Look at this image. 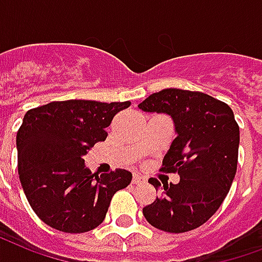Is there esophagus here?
<instances>
[{"label":"esophagus","mask_w":262,"mask_h":262,"mask_svg":"<svg viewBox=\"0 0 262 262\" xmlns=\"http://www.w3.org/2000/svg\"><path fill=\"white\" fill-rule=\"evenodd\" d=\"M142 181V177L138 176V174H134L133 176V184H141Z\"/></svg>","instance_id":"obj_1"}]
</instances>
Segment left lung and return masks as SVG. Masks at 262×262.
<instances>
[{
    "label": "left lung",
    "mask_w": 262,
    "mask_h": 262,
    "mask_svg": "<svg viewBox=\"0 0 262 262\" xmlns=\"http://www.w3.org/2000/svg\"><path fill=\"white\" fill-rule=\"evenodd\" d=\"M138 107L170 116L177 138L161 171L178 172V184L149 180L160 198L142 208L152 227L171 233L196 229L215 214L227 198L237 167L239 125L227 103L203 92L167 88Z\"/></svg>",
    "instance_id": "1"
}]
</instances>
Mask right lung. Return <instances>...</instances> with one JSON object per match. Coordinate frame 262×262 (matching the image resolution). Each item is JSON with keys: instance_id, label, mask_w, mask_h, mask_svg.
<instances>
[{"instance_id": "1", "label": "right lung", "mask_w": 262, "mask_h": 262, "mask_svg": "<svg viewBox=\"0 0 262 262\" xmlns=\"http://www.w3.org/2000/svg\"><path fill=\"white\" fill-rule=\"evenodd\" d=\"M129 102L103 103L69 99L27 112L16 135L21 188L34 213L54 229L84 233L99 227L110 200L127 188V170L92 174L84 156Z\"/></svg>"}]
</instances>
